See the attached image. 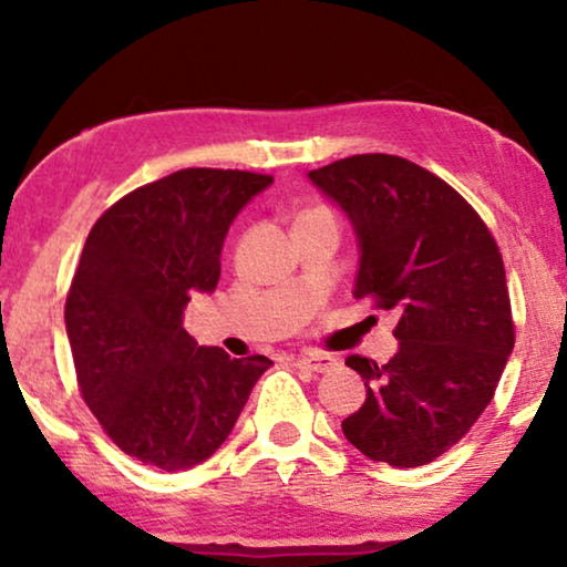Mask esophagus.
Returning a JSON list of instances; mask_svg holds the SVG:
<instances>
[{
    "label": "esophagus",
    "mask_w": 567,
    "mask_h": 567,
    "mask_svg": "<svg viewBox=\"0 0 567 567\" xmlns=\"http://www.w3.org/2000/svg\"><path fill=\"white\" fill-rule=\"evenodd\" d=\"M291 361L297 363L299 369H309V371H315V374H324V371H330L332 367H336V359L328 353H299V355H293Z\"/></svg>",
    "instance_id": "34e87169"
}]
</instances>
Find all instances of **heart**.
<instances>
[{
	"instance_id": "b5f03b06",
	"label": "heart",
	"mask_w": 567,
	"mask_h": 567,
	"mask_svg": "<svg viewBox=\"0 0 567 567\" xmlns=\"http://www.w3.org/2000/svg\"><path fill=\"white\" fill-rule=\"evenodd\" d=\"M309 212H324V208H309ZM309 212H305V214H309Z\"/></svg>"
}]
</instances>
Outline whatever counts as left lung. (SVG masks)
<instances>
[{
	"mask_svg": "<svg viewBox=\"0 0 567 567\" xmlns=\"http://www.w3.org/2000/svg\"><path fill=\"white\" fill-rule=\"evenodd\" d=\"M309 181L359 237L353 297L400 315L390 361L346 359L367 402L343 433L369 460L421 467L475 425L514 351L501 250L475 208L410 159L353 154L312 169Z\"/></svg>",
	"mask_w": 567,
	"mask_h": 567,
	"instance_id": "1",
	"label": "left lung"
}]
</instances>
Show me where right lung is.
<instances>
[{
    "label": "right lung",
    "instance_id": "obj_1",
    "mask_svg": "<svg viewBox=\"0 0 567 567\" xmlns=\"http://www.w3.org/2000/svg\"><path fill=\"white\" fill-rule=\"evenodd\" d=\"M270 183L247 169H177L115 200L90 229L64 307L76 384L138 462L175 472L208 460L274 363L229 359L183 328L190 293L216 289L229 224Z\"/></svg>",
    "mask_w": 567,
    "mask_h": 567
}]
</instances>
